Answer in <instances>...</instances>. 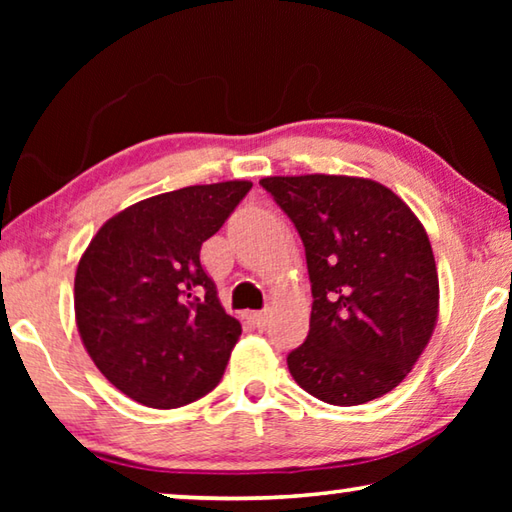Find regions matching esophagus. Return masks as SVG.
<instances>
[{
  "label": "esophagus",
  "mask_w": 512,
  "mask_h": 512,
  "mask_svg": "<svg viewBox=\"0 0 512 512\" xmlns=\"http://www.w3.org/2000/svg\"><path fill=\"white\" fill-rule=\"evenodd\" d=\"M250 318H253V323H255L257 327H264V325L268 323V314H266V311H253V314H250Z\"/></svg>",
  "instance_id": "34e87169"
}]
</instances>
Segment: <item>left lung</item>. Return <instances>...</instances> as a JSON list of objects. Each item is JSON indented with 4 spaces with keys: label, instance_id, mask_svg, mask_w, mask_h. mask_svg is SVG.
I'll list each match as a JSON object with an SVG mask.
<instances>
[{
    "label": "left lung",
    "instance_id": "1",
    "mask_svg": "<svg viewBox=\"0 0 512 512\" xmlns=\"http://www.w3.org/2000/svg\"><path fill=\"white\" fill-rule=\"evenodd\" d=\"M305 244L309 334L287 363L309 395L357 406L409 375L438 320V271L427 230L400 196L357 176L259 180Z\"/></svg>",
    "mask_w": 512,
    "mask_h": 512
}]
</instances>
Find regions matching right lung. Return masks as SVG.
Instances as JSON below:
<instances>
[{
  "label": "right lung",
  "mask_w": 512,
  "mask_h": 512,
  "mask_svg": "<svg viewBox=\"0 0 512 512\" xmlns=\"http://www.w3.org/2000/svg\"><path fill=\"white\" fill-rule=\"evenodd\" d=\"M253 183L192 185L135 203L101 225L74 277L85 350L112 386L151 409H178L212 391L241 336L201 246Z\"/></svg>",
  "instance_id": "1"
}]
</instances>
